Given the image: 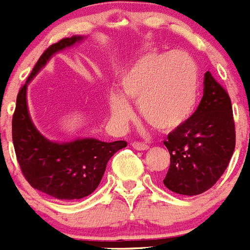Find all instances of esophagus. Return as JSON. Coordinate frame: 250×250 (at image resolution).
Segmentation results:
<instances>
[{
  "instance_id": "34e87169",
  "label": "esophagus",
  "mask_w": 250,
  "mask_h": 250,
  "mask_svg": "<svg viewBox=\"0 0 250 250\" xmlns=\"http://www.w3.org/2000/svg\"><path fill=\"white\" fill-rule=\"evenodd\" d=\"M131 146H133L135 150H148L149 149V146H146V144H144V143H138V142H134L133 144H131Z\"/></svg>"
}]
</instances>
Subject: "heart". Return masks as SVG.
Instances as JSON below:
<instances>
[{
	"label": "heart",
	"mask_w": 250,
	"mask_h": 250,
	"mask_svg": "<svg viewBox=\"0 0 250 250\" xmlns=\"http://www.w3.org/2000/svg\"><path fill=\"white\" fill-rule=\"evenodd\" d=\"M120 92L111 91L108 110L117 125L133 117L127 100L138 102L142 117L154 129L170 133L195 112L200 96V72L185 52L148 53L123 74Z\"/></svg>",
	"instance_id": "1"
}]
</instances>
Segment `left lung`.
Instances as JSON below:
<instances>
[{
    "mask_svg": "<svg viewBox=\"0 0 250 250\" xmlns=\"http://www.w3.org/2000/svg\"><path fill=\"white\" fill-rule=\"evenodd\" d=\"M170 166L164 186L178 195L196 196L223 176L235 148L231 101L227 91L205 73L204 96L197 110L164 142Z\"/></svg>",
    "mask_w": 250,
    "mask_h": 250,
    "instance_id": "8db88e82",
    "label": "left lung"
}]
</instances>
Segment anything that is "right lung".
Masks as SVG:
<instances>
[{
    "label": "right lung",
    "instance_id": "add662e5",
    "mask_svg": "<svg viewBox=\"0 0 250 250\" xmlns=\"http://www.w3.org/2000/svg\"><path fill=\"white\" fill-rule=\"evenodd\" d=\"M87 36L74 35L49 46L21 87L12 117V140L27 182L58 200H80L91 195L102 180L106 164L126 142L106 143L95 138L54 142L40 133L30 116L27 86L50 59L64 49L81 44Z\"/></svg>",
    "mask_w": 250,
    "mask_h": 250
}]
</instances>
